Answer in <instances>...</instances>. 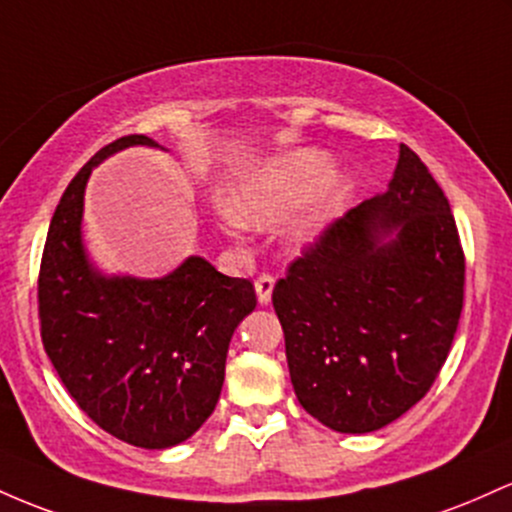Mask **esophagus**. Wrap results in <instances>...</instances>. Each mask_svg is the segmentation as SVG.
I'll list each match as a JSON object with an SVG mask.
<instances>
[{"label": "esophagus", "instance_id": "1", "mask_svg": "<svg viewBox=\"0 0 512 512\" xmlns=\"http://www.w3.org/2000/svg\"><path fill=\"white\" fill-rule=\"evenodd\" d=\"M273 287H275V280L271 278V275H261V278H256V283H254V290H256L258 304H261V307H266V304L271 302Z\"/></svg>", "mask_w": 512, "mask_h": 512}]
</instances>
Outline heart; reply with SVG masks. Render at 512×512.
I'll use <instances>...</instances> for the list:
<instances>
[{
	"label": "heart",
	"instance_id": "obj_1",
	"mask_svg": "<svg viewBox=\"0 0 512 512\" xmlns=\"http://www.w3.org/2000/svg\"><path fill=\"white\" fill-rule=\"evenodd\" d=\"M353 191L348 174H336V157L324 149H292L246 169L234 181L222 225L232 234L244 227L285 225L292 249H307L329 229Z\"/></svg>",
	"mask_w": 512,
	"mask_h": 512
}]
</instances>
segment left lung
I'll return each instance as SVG.
<instances>
[{"label": "left lung", "instance_id": "obj_1", "mask_svg": "<svg viewBox=\"0 0 512 512\" xmlns=\"http://www.w3.org/2000/svg\"><path fill=\"white\" fill-rule=\"evenodd\" d=\"M462 297L450 203L401 145L387 191L333 222L275 283L297 401L336 433L389 426L438 377Z\"/></svg>", "mask_w": 512, "mask_h": 512}]
</instances>
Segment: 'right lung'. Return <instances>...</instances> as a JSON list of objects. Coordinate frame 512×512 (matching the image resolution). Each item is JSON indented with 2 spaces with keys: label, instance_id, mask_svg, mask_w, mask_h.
<instances>
[{
  "label": "right lung",
  "instance_id": "add662e5",
  "mask_svg": "<svg viewBox=\"0 0 512 512\" xmlns=\"http://www.w3.org/2000/svg\"><path fill=\"white\" fill-rule=\"evenodd\" d=\"M145 135L111 142L62 193L38 278L40 333L62 384L96 426L145 450H166L208 421L225 382L232 333L254 312V285L188 256L162 278L103 273L82 220L91 171ZM164 149V147H162Z\"/></svg>",
  "mask_w": 512,
  "mask_h": 512
}]
</instances>
